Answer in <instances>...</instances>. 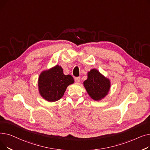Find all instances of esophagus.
I'll use <instances>...</instances> for the list:
<instances>
[{
  "label": "esophagus",
  "instance_id": "esophagus-1",
  "mask_svg": "<svg viewBox=\"0 0 150 150\" xmlns=\"http://www.w3.org/2000/svg\"><path fill=\"white\" fill-rule=\"evenodd\" d=\"M75 81L76 83H80V76H78V77H75Z\"/></svg>",
  "mask_w": 150,
  "mask_h": 150
}]
</instances>
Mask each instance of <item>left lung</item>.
Instances as JSON below:
<instances>
[{"label":"left lung","mask_w":150,"mask_h":150,"mask_svg":"<svg viewBox=\"0 0 150 150\" xmlns=\"http://www.w3.org/2000/svg\"><path fill=\"white\" fill-rule=\"evenodd\" d=\"M88 76L83 83L90 97L96 101L104 98L109 91V80L96 69H92Z\"/></svg>","instance_id":"1"}]
</instances>
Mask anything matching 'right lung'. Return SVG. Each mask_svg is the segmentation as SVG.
I'll list each match as a JSON object with an SVG mask.
<instances>
[{
  "label": "right lung",
  "instance_id": "right-lung-1",
  "mask_svg": "<svg viewBox=\"0 0 150 150\" xmlns=\"http://www.w3.org/2000/svg\"><path fill=\"white\" fill-rule=\"evenodd\" d=\"M74 82L73 77L70 75H65L62 69L57 65L49 70L44 71L39 75V93L46 100L56 101L63 96L67 86Z\"/></svg>",
  "mask_w": 150,
  "mask_h": 150
}]
</instances>
